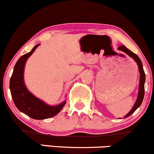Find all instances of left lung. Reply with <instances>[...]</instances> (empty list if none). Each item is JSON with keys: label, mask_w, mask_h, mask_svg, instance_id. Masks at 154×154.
Listing matches in <instances>:
<instances>
[{"label": "left lung", "mask_w": 154, "mask_h": 154, "mask_svg": "<svg viewBox=\"0 0 154 154\" xmlns=\"http://www.w3.org/2000/svg\"><path fill=\"white\" fill-rule=\"evenodd\" d=\"M118 49L120 51H123V52L126 53L128 56H130V57L132 58L136 63H137V66H138L139 69V72H140V82H139V90H138V95H137V98L136 100L135 103L134 104L133 107L131 109V111L127 114L126 116H125V118L128 117L131 115L132 114H133L135 112L136 109L137 108L140 107V106L142 103L143 100L144 98V93H145V82H146V75H145V72L143 70V67L142 62H141V60L140 59V58L137 56L135 54L132 53L131 51L129 50L128 48H127L125 45H120L118 48Z\"/></svg>", "instance_id": "1"}]
</instances>
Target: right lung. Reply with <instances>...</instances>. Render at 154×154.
Masks as SVG:
<instances>
[{
  "instance_id": "right-lung-1",
  "label": "right lung",
  "mask_w": 154,
  "mask_h": 154,
  "mask_svg": "<svg viewBox=\"0 0 154 154\" xmlns=\"http://www.w3.org/2000/svg\"><path fill=\"white\" fill-rule=\"evenodd\" d=\"M40 44L32 49L30 52L19 58L14 68L10 79V91L15 106L21 112L35 119H45L56 116L66 101L56 106H50L39 99L27 90L24 82V69L28 58L33 54Z\"/></svg>"
}]
</instances>
